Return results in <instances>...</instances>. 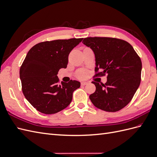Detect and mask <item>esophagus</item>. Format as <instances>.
Instances as JSON below:
<instances>
[{
    "label": "esophagus",
    "instance_id": "1",
    "mask_svg": "<svg viewBox=\"0 0 157 157\" xmlns=\"http://www.w3.org/2000/svg\"><path fill=\"white\" fill-rule=\"evenodd\" d=\"M88 84L87 82H81V85L82 86H85V85H86Z\"/></svg>",
    "mask_w": 157,
    "mask_h": 157
}]
</instances>
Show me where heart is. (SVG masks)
Here are the masks:
<instances>
[{
  "mask_svg": "<svg viewBox=\"0 0 157 157\" xmlns=\"http://www.w3.org/2000/svg\"><path fill=\"white\" fill-rule=\"evenodd\" d=\"M77 75H78V77H85L86 76V73H85V72H79Z\"/></svg>",
  "mask_w": 157,
  "mask_h": 157,
  "instance_id": "obj_1",
  "label": "heart"
}]
</instances>
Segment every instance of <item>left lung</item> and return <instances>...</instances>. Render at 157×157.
I'll return each mask as SVG.
<instances>
[{"mask_svg":"<svg viewBox=\"0 0 157 157\" xmlns=\"http://www.w3.org/2000/svg\"><path fill=\"white\" fill-rule=\"evenodd\" d=\"M82 42L94 52V77L107 75V78L105 84L92 82L96 89L90 96V100L103 111H120L130 103L140 84V56L130 43L117 38L87 37Z\"/></svg>","mask_w":157,"mask_h":157,"instance_id":"1","label":"left lung"}]
</instances>
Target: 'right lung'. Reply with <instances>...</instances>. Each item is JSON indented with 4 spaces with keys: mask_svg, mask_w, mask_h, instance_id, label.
Wrapping results in <instances>:
<instances>
[{
    "mask_svg": "<svg viewBox=\"0 0 157 157\" xmlns=\"http://www.w3.org/2000/svg\"><path fill=\"white\" fill-rule=\"evenodd\" d=\"M83 39L73 38L44 41L28 52L21 65L20 77L23 95L37 111L46 115L58 113L67 107L80 82H61L57 74L66 68L69 54Z\"/></svg>",
    "mask_w": 157,
    "mask_h": 157,
    "instance_id": "1",
    "label": "right lung"
}]
</instances>
